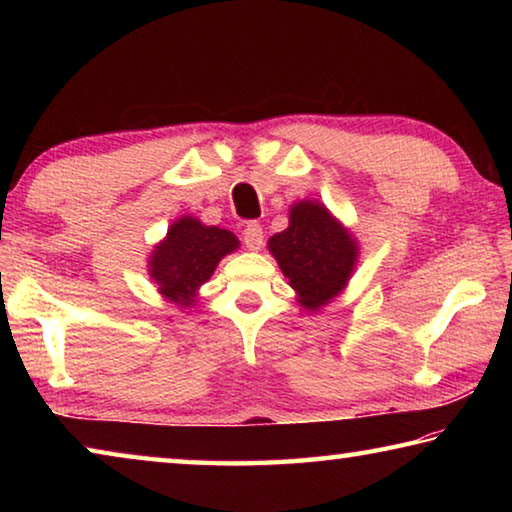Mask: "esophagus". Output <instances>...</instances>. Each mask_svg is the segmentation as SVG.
Segmentation results:
<instances>
[{"instance_id":"obj_1","label":"esophagus","mask_w":512,"mask_h":512,"mask_svg":"<svg viewBox=\"0 0 512 512\" xmlns=\"http://www.w3.org/2000/svg\"><path fill=\"white\" fill-rule=\"evenodd\" d=\"M244 244L248 250H262L264 246V230L259 223H248L244 228Z\"/></svg>"}]
</instances>
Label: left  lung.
<instances>
[{"mask_svg": "<svg viewBox=\"0 0 512 512\" xmlns=\"http://www.w3.org/2000/svg\"><path fill=\"white\" fill-rule=\"evenodd\" d=\"M302 309L320 311L348 287L359 262V241L320 201L289 207L287 230L268 239Z\"/></svg>", "mask_w": 512, "mask_h": 512, "instance_id": "obj_1", "label": "left lung"}]
</instances>
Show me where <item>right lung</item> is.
Wrapping results in <instances>:
<instances>
[{
	"instance_id": "add662e5",
	"label": "right lung",
	"mask_w": 512,
	"mask_h": 512,
	"mask_svg": "<svg viewBox=\"0 0 512 512\" xmlns=\"http://www.w3.org/2000/svg\"><path fill=\"white\" fill-rule=\"evenodd\" d=\"M237 248L235 232L205 225L198 216L183 214L169 225L164 239L153 246L146 268L164 300L189 309L196 305L198 291L214 275L221 259Z\"/></svg>"
}]
</instances>
